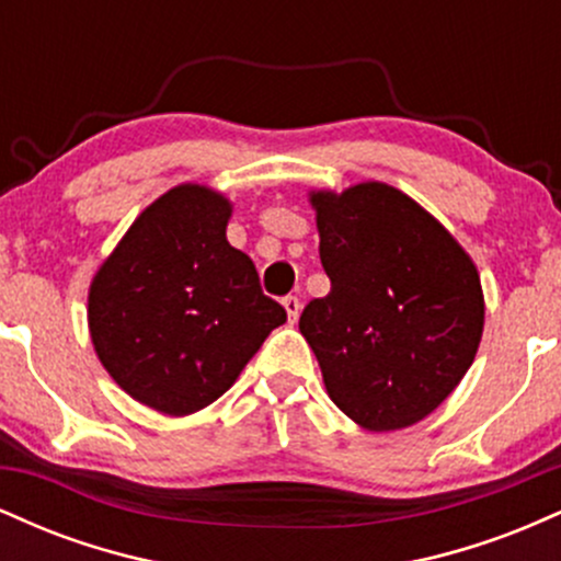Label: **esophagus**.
I'll return each instance as SVG.
<instances>
[{
  "label": "esophagus",
  "mask_w": 561,
  "mask_h": 561,
  "mask_svg": "<svg viewBox=\"0 0 561 561\" xmlns=\"http://www.w3.org/2000/svg\"><path fill=\"white\" fill-rule=\"evenodd\" d=\"M282 306H285L289 324H295V321H298V317H300V300L295 298V295H287V298L282 300Z\"/></svg>",
  "instance_id": "obj_1"
}]
</instances>
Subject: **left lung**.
<instances>
[{
  "mask_svg": "<svg viewBox=\"0 0 561 561\" xmlns=\"http://www.w3.org/2000/svg\"><path fill=\"white\" fill-rule=\"evenodd\" d=\"M332 289L300 332L340 411L371 433L424 420L474 362L485 302L461 244L403 192L366 182L313 192Z\"/></svg>",
  "mask_w": 561,
  "mask_h": 561,
  "instance_id": "obj_1",
  "label": "left lung"
}]
</instances>
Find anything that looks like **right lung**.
I'll return each instance as SVG.
<instances>
[{
    "mask_svg": "<svg viewBox=\"0 0 561 561\" xmlns=\"http://www.w3.org/2000/svg\"><path fill=\"white\" fill-rule=\"evenodd\" d=\"M229 203L182 184L141 214L89 289V332L128 396L184 416L224 396L287 321L227 242Z\"/></svg>",
    "mask_w": 561,
    "mask_h": 561,
    "instance_id": "right-lung-1",
    "label": "right lung"
}]
</instances>
